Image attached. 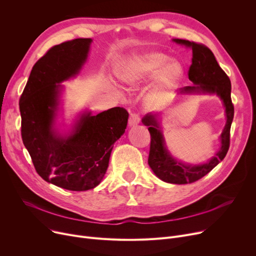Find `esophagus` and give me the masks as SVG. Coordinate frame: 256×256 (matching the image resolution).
I'll return each mask as SVG.
<instances>
[{"instance_id": "obj_1", "label": "esophagus", "mask_w": 256, "mask_h": 256, "mask_svg": "<svg viewBox=\"0 0 256 256\" xmlns=\"http://www.w3.org/2000/svg\"><path fill=\"white\" fill-rule=\"evenodd\" d=\"M140 124V116L137 113H130L128 118V126H137Z\"/></svg>"}]
</instances>
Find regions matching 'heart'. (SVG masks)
Wrapping results in <instances>:
<instances>
[{"label":"heart","mask_w":256,"mask_h":256,"mask_svg":"<svg viewBox=\"0 0 256 256\" xmlns=\"http://www.w3.org/2000/svg\"><path fill=\"white\" fill-rule=\"evenodd\" d=\"M182 64L170 59L165 52L145 50L135 54L119 66L116 76L128 88H137L154 78L148 91V98L152 102H165L182 76Z\"/></svg>","instance_id":"obj_1"}]
</instances>
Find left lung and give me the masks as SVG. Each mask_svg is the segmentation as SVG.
Masks as SVG:
<instances>
[{
  "label": "left lung",
  "mask_w": 256,
  "mask_h": 256,
  "mask_svg": "<svg viewBox=\"0 0 256 256\" xmlns=\"http://www.w3.org/2000/svg\"><path fill=\"white\" fill-rule=\"evenodd\" d=\"M174 42L192 50V64L189 68V80L193 86H186L178 94H216L225 108L226 124L220 135V148L206 163L186 164L174 158L168 150L158 117L160 114L148 113L142 119L150 132V150L148 165L156 176L165 182L184 184L194 182L212 171L225 158L230 140V126L234 109L230 98V80L221 68L212 52L206 46L184 39H173Z\"/></svg>",
  "instance_id": "left-lung-1"
}]
</instances>
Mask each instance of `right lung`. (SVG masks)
Masks as SVG:
<instances>
[{"label": "right lung", "instance_id": "obj_1", "mask_svg": "<svg viewBox=\"0 0 256 256\" xmlns=\"http://www.w3.org/2000/svg\"><path fill=\"white\" fill-rule=\"evenodd\" d=\"M91 42V38H78L50 48L33 66L20 100L22 138L37 173L70 191L100 184L128 119L126 109L115 106L98 115L80 113L67 134L55 128L61 83L80 74Z\"/></svg>", "mask_w": 256, "mask_h": 256}]
</instances>
